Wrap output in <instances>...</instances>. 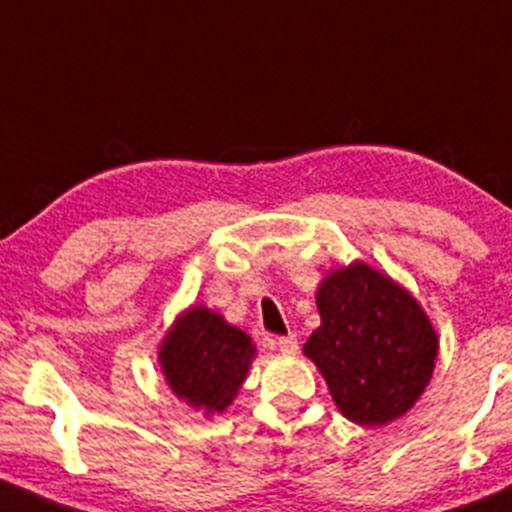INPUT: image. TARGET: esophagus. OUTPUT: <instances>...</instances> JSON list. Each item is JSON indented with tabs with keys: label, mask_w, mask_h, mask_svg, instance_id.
<instances>
[{
	"label": "esophagus",
	"mask_w": 512,
	"mask_h": 512,
	"mask_svg": "<svg viewBox=\"0 0 512 512\" xmlns=\"http://www.w3.org/2000/svg\"><path fill=\"white\" fill-rule=\"evenodd\" d=\"M277 347L282 355H296L299 352V340L294 335H284V338H277Z\"/></svg>",
	"instance_id": "esophagus-1"
}]
</instances>
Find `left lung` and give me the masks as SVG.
<instances>
[{
    "label": "left lung",
    "mask_w": 512,
    "mask_h": 512,
    "mask_svg": "<svg viewBox=\"0 0 512 512\" xmlns=\"http://www.w3.org/2000/svg\"><path fill=\"white\" fill-rule=\"evenodd\" d=\"M316 306L320 325L303 355L323 374L340 413L381 428L411 411L440 352L435 325L411 291L355 260L325 274Z\"/></svg>",
    "instance_id": "1"
}]
</instances>
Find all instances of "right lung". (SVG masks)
I'll return each instance as SVG.
<instances>
[{
	"label": "right lung",
	"instance_id": "right-lung-1",
	"mask_svg": "<svg viewBox=\"0 0 512 512\" xmlns=\"http://www.w3.org/2000/svg\"><path fill=\"white\" fill-rule=\"evenodd\" d=\"M255 357L250 335L204 303L184 308L157 350L162 376L174 396L206 418L233 403Z\"/></svg>",
	"mask_w": 512,
	"mask_h": 512
}]
</instances>
